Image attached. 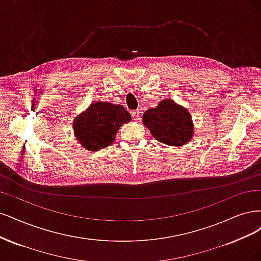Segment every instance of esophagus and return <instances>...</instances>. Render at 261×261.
Segmentation results:
<instances>
[{
  "mask_svg": "<svg viewBox=\"0 0 261 261\" xmlns=\"http://www.w3.org/2000/svg\"><path fill=\"white\" fill-rule=\"evenodd\" d=\"M132 119L134 121H139L141 119V112L138 111V109H137V111L132 112Z\"/></svg>",
  "mask_w": 261,
  "mask_h": 261,
  "instance_id": "obj_1",
  "label": "esophagus"
}]
</instances>
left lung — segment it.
<instances>
[{"label": "left lung", "instance_id": "obj_1", "mask_svg": "<svg viewBox=\"0 0 261 261\" xmlns=\"http://www.w3.org/2000/svg\"><path fill=\"white\" fill-rule=\"evenodd\" d=\"M143 123L157 141L170 146L187 144L194 133L190 112L172 99H163L156 108L147 109Z\"/></svg>", "mask_w": 261, "mask_h": 261}]
</instances>
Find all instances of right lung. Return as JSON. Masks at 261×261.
I'll return each instance as SVG.
<instances>
[{
    "label": "right lung",
    "instance_id": "obj_1",
    "mask_svg": "<svg viewBox=\"0 0 261 261\" xmlns=\"http://www.w3.org/2000/svg\"><path fill=\"white\" fill-rule=\"evenodd\" d=\"M130 120V113L121 105L95 102L75 117L72 124L80 144L89 152H96L113 144L117 131Z\"/></svg>",
    "mask_w": 261,
    "mask_h": 261
}]
</instances>
